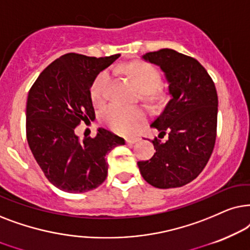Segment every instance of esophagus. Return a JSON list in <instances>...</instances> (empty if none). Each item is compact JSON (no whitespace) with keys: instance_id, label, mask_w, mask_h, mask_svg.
Returning a JSON list of instances; mask_svg holds the SVG:
<instances>
[{"instance_id":"obj_1","label":"esophagus","mask_w":250,"mask_h":250,"mask_svg":"<svg viewBox=\"0 0 250 250\" xmlns=\"http://www.w3.org/2000/svg\"><path fill=\"white\" fill-rule=\"evenodd\" d=\"M139 139H141V138H139L138 136H129V137H127L125 141H127L128 144H135V143L139 142Z\"/></svg>"}]
</instances>
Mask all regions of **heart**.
Wrapping results in <instances>:
<instances>
[{"mask_svg": "<svg viewBox=\"0 0 250 250\" xmlns=\"http://www.w3.org/2000/svg\"><path fill=\"white\" fill-rule=\"evenodd\" d=\"M125 72L134 80L136 84L144 91L148 97L154 98L159 96L158 86L161 82V75L154 66L145 62H135L125 66ZM109 73L103 71L99 73L91 86V97L96 103H102L106 97L109 84ZM144 118L142 109L128 107L118 103L108 105L102 113V119L118 132H129L139 121Z\"/></svg>", "mask_w": 250, "mask_h": 250, "instance_id": "obj_1", "label": "heart"}]
</instances>
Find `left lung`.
Masks as SVG:
<instances>
[{
	"mask_svg": "<svg viewBox=\"0 0 250 250\" xmlns=\"http://www.w3.org/2000/svg\"><path fill=\"white\" fill-rule=\"evenodd\" d=\"M143 59L160 66L169 83L170 101L151 127L160 131L152 141L155 153L138 161L139 171L158 188H181L204 170L215 146L218 98L215 83L197 59L172 49L147 52Z\"/></svg>",
	"mask_w": 250,
	"mask_h": 250,
	"instance_id": "8db88e82",
	"label": "left lung"
}]
</instances>
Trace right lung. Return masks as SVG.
<instances>
[{
  "label": "right lung",
  "instance_id": "right-lung-1",
  "mask_svg": "<svg viewBox=\"0 0 250 250\" xmlns=\"http://www.w3.org/2000/svg\"><path fill=\"white\" fill-rule=\"evenodd\" d=\"M120 55L88 57L66 53L36 79L26 106V137L48 181L59 189L83 193L98 188L107 177L106 154L125 139L99 128L96 137L75 135L82 121H92L90 88L96 76Z\"/></svg>",
  "mask_w": 250,
  "mask_h": 250
}]
</instances>
